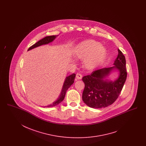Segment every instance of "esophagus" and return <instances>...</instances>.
<instances>
[{"label":"esophagus","instance_id":"34e87169","mask_svg":"<svg viewBox=\"0 0 146 146\" xmlns=\"http://www.w3.org/2000/svg\"><path fill=\"white\" fill-rule=\"evenodd\" d=\"M82 75H81V74H80V73H78V74H76V78L77 79H82Z\"/></svg>","mask_w":146,"mask_h":146}]
</instances>
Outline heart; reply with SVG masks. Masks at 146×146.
<instances>
[{
    "instance_id": "obj_1",
    "label": "heart",
    "mask_w": 146,
    "mask_h": 146,
    "mask_svg": "<svg viewBox=\"0 0 146 146\" xmlns=\"http://www.w3.org/2000/svg\"><path fill=\"white\" fill-rule=\"evenodd\" d=\"M106 49L99 42L93 40H84L75 47L74 57L83 59V66L88 70L99 66L106 57Z\"/></svg>"
}]
</instances>
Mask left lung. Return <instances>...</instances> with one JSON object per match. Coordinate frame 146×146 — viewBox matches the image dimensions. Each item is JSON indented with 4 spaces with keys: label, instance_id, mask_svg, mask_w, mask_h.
<instances>
[{
    "label": "left lung",
    "instance_id": "1",
    "mask_svg": "<svg viewBox=\"0 0 146 146\" xmlns=\"http://www.w3.org/2000/svg\"><path fill=\"white\" fill-rule=\"evenodd\" d=\"M118 51L113 66L93 71L90 75L82 78L84 84L82 100L90 108L100 109L109 106L119 96L126 80L127 72L125 57L119 49ZM115 71L117 72V77L112 80L110 75Z\"/></svg>",
    "mask_w": 146,
    "mask_h": 146
}]
</instances>
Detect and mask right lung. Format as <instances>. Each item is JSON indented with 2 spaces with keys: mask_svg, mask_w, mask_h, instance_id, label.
Returning <instances> with one entry per match:
<instances>
[{
  "mask_svg": "<svg viewBox=\"0 0 146 146\" xmlns=\"http://www.w3.org/2000/svg\"><path fill=\"white\" fill-rule=\"evenodd\" d=\"M58 36V35L49 36H46V37H44L43 39L40 40L38 42L36 43L35 44L32 45L31 47H30L28 50V51H29L31 50L34 49V48H36L37 47H38V46L43 45L49 44L50 43L53 42ZM75 76H76V74L73 73V74L66 77L65 81H64V84L62 86V87L61 93L60 94V95L59 96V97H58L57 99L55 101H54L52 103L46 106H43V107L50 108V107L56 106L59 104H60L64 100L67 89L71 87L72 84H73V83L74 82Z\"/></svg>",
  "mask_w": 146,
  "mask_h": 146,
  "instance_id": "right-lung-1",
  "label": "right lung"
}]
</instances>
